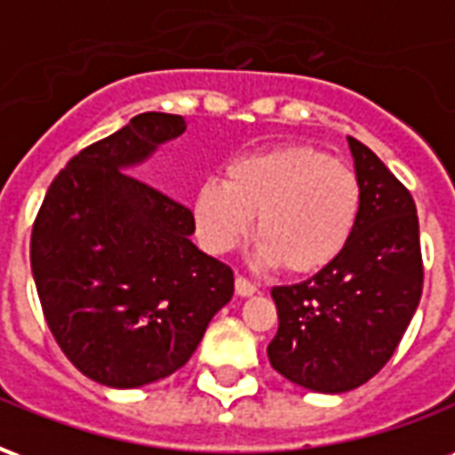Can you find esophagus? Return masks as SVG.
<instances>
[{"instance_id":"34e87169","label":"esophagus","mask_w":455,"mask_h":455,"mask_svg":"<svg viewBox=\"0 0 455 455\" xmlns=\"http://www.w3.org/2000/svg\"><path fill=\"white\" fill-rule=\"evenodd\" d=\"M234 285H236L238 297H253L258 292V287L253 285L251 280H246V277H241V275L236 277V283H234Z\"/></svg>"}]
</instances>
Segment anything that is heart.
Segmentation results:
<instances>
[{
  "label": "heart",
  "instance_id": "obj_1",
  "mask_svg": "<svg viewBox=\"0 0 455 455\" xmlns=\"http://www.w3.org/2000/svg\"><path fill=\"white\" fill-rule=\"evenodd\" d=\"M253 217V260L309 275L331 266L355 234L361 182L324 150L280 143L234 158L224 180H204L192 197L199 243L214 256L236 248Z\"/></svg>",
  "mask_w": 455,
  "mask_h": 455
}]
</instances>
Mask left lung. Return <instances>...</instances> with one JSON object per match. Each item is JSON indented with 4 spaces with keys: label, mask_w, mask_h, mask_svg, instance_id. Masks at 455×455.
I'll use <instances>...</instances> for the list:
<instances>
[{
    "label": "left lung",
    "mask_w": 455,
    "mask_h": 455,
    "mask_svg": "<svg viewBox=\"0 0 455 455\" xmlns=\"http://www.w3.org/2000/svg\"><path fill=\"white\" fill-rule=\"evenodd\" d=\"M361 219L331 266L299 285L273 287L277 334L267 358L312 392H348L380 371L419 307V219L414 199L361 140L348 139Z\"/></svg>",
    "instance_id": "left-lung-1"
}]
</instances>
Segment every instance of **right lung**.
<instances>
[{
	"mask_svg": "<svg viewBox=\"0 0 455 455\" xmlns=\"http://www.w3.org/2000/svg\"><path fill=\"white\" fill-rule=\"evenodd\" d=\"M188 121L146 112L80 150L51 182L31 234V270L55 341L107 387H140L182 368L234 273L192 243L188 207L126 170Z\"/></svg>",
	"mask_w": 455,
	"mask_h": 455,
	"instance_id": "1",
	"label": "right lung"
}]
</instances>
